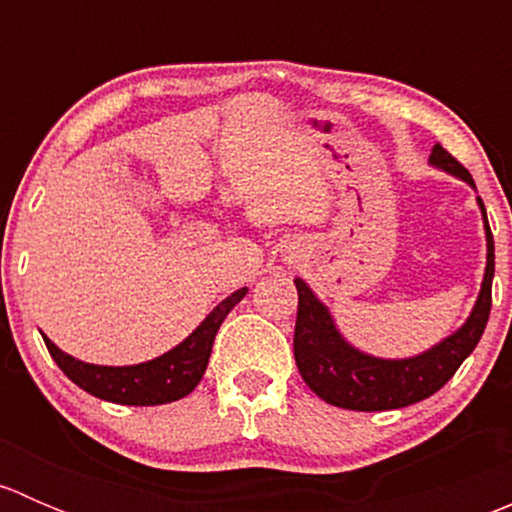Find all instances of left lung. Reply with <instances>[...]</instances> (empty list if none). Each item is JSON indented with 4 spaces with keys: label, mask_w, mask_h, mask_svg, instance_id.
<instances>
[{
    "label": "left lung",
    "mask_w": 512,
    "mask_h": 512,
    "mask_svg": "<svg viewBox=\"0 0 512 512\" xmlns=\"http://www.w3.org/2000/svg\"><path fill=\"white\" fill-rule=\"evenodd\" d=\"M431 163L458 175L476 188L471 173L441 143L433 146ZM478 203L483 210L485 237H488V265H485L478 302L468 322L456 334L443 339L438 347L428 349L426 354L414 356V359L386 361L356 352L339 337L332 317L324 309V304L317 302L312 289L302 280H294L299 294L297 324H294V361H297L304 384L319 399L339 406V409L352 411L404 409V406L436 394L456 374L458 366L466 361V356L476 349L480 337H483V329L490 317V302H493V297H490L495 272L493 232H490L488 218H485L483 200L478 198Z\"/></svg>",
    "instance_id": "1"
}]
</instances>
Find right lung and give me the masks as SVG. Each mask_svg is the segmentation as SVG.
Returning a JSON list of instances; mask_svg holds the SVG:
<instances>
[{"instance_id": "add662e5", "label": "right lung", "mask_w": 512, "mask_h": 512, "mask_svg": "<svg viewBox=\"0 0 512 512\" xmlns=\"http://www.w3.org/2000/svg\"><path fill=\"white\" fill-rule=\"evenodd\" d=\"M247 294V289H237L230 297L223 299L213 312L208 314L203 324L190 334L185 342L170 349L168 354L158 356V359L146 361V364L136 366H96L84 364V361L74 359V356L64 354L54 342L44 337L46 349H49L51 359L59 364V369L89 391L91 396L103 401H113V404L123 406H158L178 401L188 396L195 386L200 384L208 366L210 352H213L215 334H218L223 319L230 314V309L240 302Z\"/></svg>"}]
</instances>
